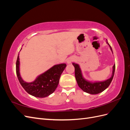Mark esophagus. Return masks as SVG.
<instances>
[{"label": "esophagus", "mask_w": 130, "mask_h": 130, "mask_svg": "<svg viewBox=\"0 0 130 130\" xmlns=\"http://www.w3.org/2000/svg\"><path fill=\"white\" fill-rule=\"evenodd\" d=\"M73 61H74V58H68L67 60V62L68 64H70V63H71V62H73Z\"/></svg>", "instance_id": "esophagus-1"}]
</instances>
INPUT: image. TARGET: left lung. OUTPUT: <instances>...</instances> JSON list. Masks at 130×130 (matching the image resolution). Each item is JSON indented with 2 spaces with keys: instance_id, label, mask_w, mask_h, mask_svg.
Segmentation results:
<instances>
[{
  "instance_id": "1",
  "label": "left lung",
  "mask_w": 130,
  "mask_h": 130,
  "mask_svg": "<svg viewBox=\"0 0 130 130\" xmlns=\"http://www.w3.org/2000/svg\"><path fill=\"white\" fill-rule=\"evenodd\" d=\"M106 43L109 45L110 49L112 51L113 53L112 49L110 46L109 43L106 40ZM73 65L75 68V76L76 80L79 87L84 91L87 93L90 94H97L102 92H103L109 86L111 83L112 79L113 78L114 74L115 72V64L113 66V70L111 77L108 79L103 81H95L91 82L86 80L82 75V71L80 67V66L75 63H73Z\"/></svg>"
}]
</instances>
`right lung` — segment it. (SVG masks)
Returning <instances> with one entry per match:
<instances>
[{
    "mask_svg": "<svg viewBox=\"0 0 130 130\" xmlns=\"http://www.w3.org/2000/svg\"><path fill=\"white\" fill-rule=\"evenodd\" d=\"M19 65L18 54L16 62V73L18 80L27 93L37 98H45L54 92L58 85L61 75L67 66L66 63L55 65L38 75L33 82H27L23 80L21 76Z\"/></svg>",
    "mask_w": 130,
    "mask_h": 130,
    "instance_id": "obj_1",
    "label": "right lung"
}]
</instances>
